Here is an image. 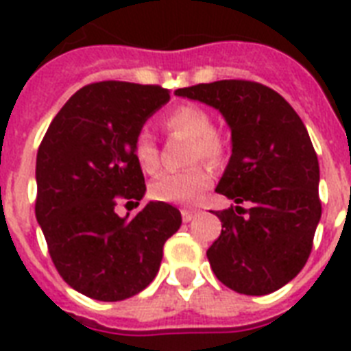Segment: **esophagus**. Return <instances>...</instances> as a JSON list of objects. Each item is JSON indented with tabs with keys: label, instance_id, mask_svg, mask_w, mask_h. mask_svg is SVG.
I'll use <instances>...</instances> for the list:
<instances>
[{
	"label": "esophagus",
	"instance_id": "esophagus-1",
	"mask_svg": "<svg viewBox=\"0 0 351 351\" xmlns=\"http://www.w3.org/2000/svg\"><path fill=\"white\" fill-rule=\"evenodd\" d=\"M197 217V211H189V209H182V220L184 222H191Z\"/></svg>",
	"mask_w": 351,
	"mask_h": 351
}]
</instances>
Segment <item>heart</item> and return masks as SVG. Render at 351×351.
Here are the masks:
<instances>
[{
    "instance_id": "obj_1",
    "label": "heart",
    "mask_w": 351,
    "mask_h": 351,
    "mask_svg": "<svg viewBox=\"0 0 351 351\" xmlns=\"http://www.w3.org/2000/svg\"><path fill=\"white\" fill-rule=\"evenodd\" d=\"M171 132H178L191 140L189 162L206 160L208 164L219 165L226 158V143L219 132L213 131V120L208 112L197 106H182L171 111L164 120ZM134 158L142 171L153 175L158 171V147L147 131L138 132L134 140ZM213 182V175L206 165H193L186 171L165 173L151 184V197L160 202L197 204Z\"/></svg>"
}]
</instances>
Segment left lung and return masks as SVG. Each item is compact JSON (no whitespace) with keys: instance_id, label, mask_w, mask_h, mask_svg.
Masks as SVG:
<instances>
[{"instance_id":"1","label":"left lung","mask_w":351,"mask_h":351,"mask_svg":"<svg viewBox=\"0 0 351 351\" xmlns=\"http://www.w3.org/2000/svg\"><path fill=\"white\" fill-rule=\"evenodd\" d=\"M215 107L231 129V158L217 193L251 208L217 211L222 233L211 269L237 293L267 295L299 275L321 220L319 160L293 107L266 85L220 80L176 89Z\"/></svg>"}]
</instances>
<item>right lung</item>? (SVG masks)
Listing matches in <instances>:
<instances>
[{
	"mask_svg": "<svg viewBox=\"0 0 351 351\" xmlns=\"http://www.w3.org/2000/svg\"><path fill=\"white\" fill-rule=\"evenodd\" d=\"M167 101L158 85H85L41 140L36 220L58 273L90 299L117 302L147 288L165 240L182 224L180 211L165 202H149L132 219L114 211L118 197L138 204L145 195L134 140Z\"/></svg>",
	"mask_w": 351,
	"mask_h": 351,
	"instance_id": "right-lung-1",
	"label": "right lung"
}]
</instances>
